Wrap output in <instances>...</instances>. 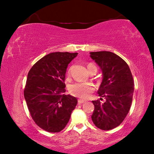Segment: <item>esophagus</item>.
I'll return each mask as SVG.
<instances>
[{
  "instance_id": "esophagus-1",
  "label": "esophagus",
  "mask_w": 154,
  "mask_h": 154,
  "mask_svg": "<svg viewBox=\"0 0 154 154\" xmlns=\"http://www.w3.org/2000/svg\"><path fill=\"white\" fill-rule=\"evenodd\" d=\"M85 102H86V101L83 100H78V103H79V104H83V103H85Z\"/></svg>"
}]
</instances>
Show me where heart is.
Here are the masks:
<instances>
[{
	"mask_svg": "<svg viewBox=\"0 0 154 154\" xmlns=\"http://www.w3.org/2000/svg\"><path fill=\"white\" fill-rule=\"evenodd\" d=\"M92 67L96 66L91 63L88 64V70ZM94 87L91 83H77L71 85L69 88V91L72 95L81 99H87L90 96V94L94 92Z\"/></svg>",
	"mask_w": 154,
	"mask_h": 154,
	"instance_id": "1",
	"label": "heart"
}]
</instances>
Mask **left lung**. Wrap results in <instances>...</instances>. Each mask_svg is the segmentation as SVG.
<instances>
[{"label":"left lung","mask_w":154,"mask_h":154,"mask_svg":"<svg viewBox=\"0 0 154 154\" xmlns=\"http://www.w3.org/2000/svg\"><path fill=\"white\" fill-rule=\"evenodd\" d=\"M102 71L103 79L98 90L105 102L92 101L94 106L92 120L103 130L119 126L129 112L134 92L133 78L127 63L119 55L109 51L90 52Z\"/></svg>","instance_id":"1"}]
</instances>
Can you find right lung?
<instances>
[{"instance_id": "add662e5", "label": "right lung", "mask_w": 154, "mask_h": 154, "mask_svg": "<svg viewBox=\"0 0 154 154\" xmlns=\"http://www.w3.org/2000/svg\"><path fill=\"white\" fill-rule=\"evenodd\" d=\"M78 53L52 52L39 60L28 73L25 100L35 124L49 132L66 127L76 106L75 97L64 94L65 73Z\"/></svg>"}]
</instances>
